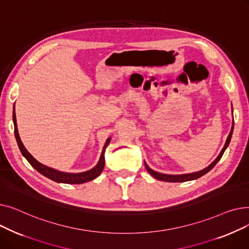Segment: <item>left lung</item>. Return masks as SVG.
Here are the masks:
<instances>
[{
    "instance_id": "1",
    "label": "left lung",
    "mask_w": 249,
    "mask_h": 249,
    "mask_svg": "<svg viewBox=\"0 0 249 249\" xmlns=\"http://www.w3.org/2000/svg\"><path fill=\"white\" fill-rule=\"evenodd\" d=\"M234 126V124H233ZM233 126L231 128V132L229 133L228 135V138H227V141L225 143V146L223 147V149H222V151L220 152L218 158L215 160V161H213L210 165H209L207 168L203 169V171L201 172H198V173H193V174H187V175H164V174H160V173H158V172H154L152 171V169L150 167H148V165L145 163V167L147 169V172L153 177L155 178L156 179H160V180H163V181H171V182H180V181H188V180H193V179H197L199 178H201L202 176L206 175L207 173H209L211 171V169L217 164V162L221 160L222 155H223L224 151L226 150L227 146L229 145L230 143V140H231V137H232V132H233Z\"/></svg>"
}]
</instances>
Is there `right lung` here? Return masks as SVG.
<instances>
[{
  "label": "right lung",
  "mask_w": 249,
  "mask_h": 249,
  "mask_svg": "<svg viewBox=\"0 0 249 249\" xmlns=\"http://www.w3.org/2000/svg\"><path fill=\"white\" fill-rule=\"evenodd\" d=\"M13 122H14V132H15V137L18 143V146L22 152V154L24 155V158L29 161V163L36 169L37 172L40 173L41 175H43L44 177L54 180L56 182H64V184H84V182L89 181L91 179L96 178L97 177H99L101 175V173L103 172L104 166H105V158H104V153L105 150H106V147L108 146V144L110 143L111 138H108L106 143H105V146L103 148L102 154L100 160L98 162V164L94 167L89 169L88 172L85 173H80V174H69V173H61L59 171H56L54 168L48 167L40 162H38L33 156L27 151L23 145V143L19 137V133H18V128H17V123H16V114H15V107H14V112H13Z\"/></svg>",
  "instance_id": "obj_1"
}]
</instances>
